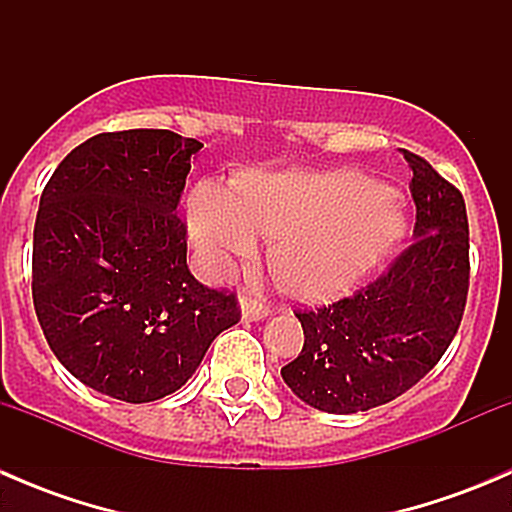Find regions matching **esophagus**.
<instances>
[{"label":"esophagus","mask_w":512,"mask_h":512,"mask_svg":"<svg viewBox=\"0 0 512 512\" xmlns=\"http://www.w3.org/2000/svg\"><path fill=\"white\" fill-rule=\"evenodd\" d=\"M240 312H242V319H250V322L270 317V309H267L262 302H257V299H250V297L240 299Z\"/></svg>","instance_id":"esophagus-1"}]
</instances>
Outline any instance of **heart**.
Instances as JSON below:
<instances>
[{
    "label": "heart",
    "mask_w": 512,
    "mask_h": 512,
    "mask_svg": "<svg viewBox=\"0 0 512 512\" xmlns=\"http://www.w3.org/2000/svg\"><path fill=\"white\" fill-rule=\"evenodd\" d=\"M188 232L205 265L252 255L275 237L272 262L294 294L327 299L352 287L404 235L391 190L359 170H252L235 190L203 180L188 198Z\"/></svg>",
    "instance_id": "obj_1"
}]
</instances>
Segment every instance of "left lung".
<instances>
[{
  "label": "left lung",
  "instance_id": "obj_1",
  "mask_svg": "<svg viewBox=\"0 0 512 512\" xmlns=\"http://www.w3.org/2000/svg\"><path fill=\"white\" fill-rule=\"evenodd\" d=\"M416 203L414 242L386 275L329 307L299 312L304 347L282 366L299 401L324 414L389 404L446 354L466 309L468 218L463 195L404 151Z\"/></svg>",
  "mask_w": 512,
  "mask_h": 512
}]
</instances>
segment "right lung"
I'll return each instance as SVG.
<instances>
[{
	"label": "right lung",
	"instance_id": "obj_1",
	"mask_svg": "<svg viewBox=\"0 0 512 512\" xmlns=\"http://www.w3.org/2000/svg\"><path fill=\"white\" fill-rule=\"evenodd\" d=\"M203 143L173 131L98 133L59 163L39 200L32 294L56 359L128 404L178 391L220 332L232 294L188 270L175 215Z\"/></svg>",
	"mask_w": 512,
	"mask_h": 512
}]
</instances>
